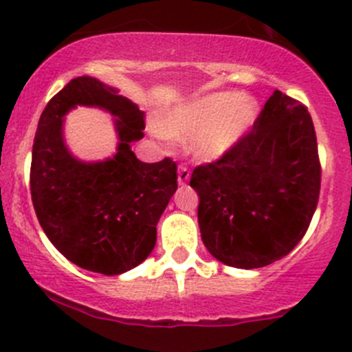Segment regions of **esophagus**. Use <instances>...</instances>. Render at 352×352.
I'll use <instances>...</instances> for the list:
<instances>
[{
	"label": "esophagus",
	"mask_w": 352,
	"mask_h": 352,
	"mask_svg": "<svg viewBox=\"0 0 352 352\" xmlns=\"http://www.w3.org/2000/svg\"><path fill=\"white\" fill-rule=\"evenodd\" d=\"M189 177H190V168L182 163V165L179 166V182L186 184L187 180H189Z\"/></svg>",
	"instance_id": "1"
}]
</instances>
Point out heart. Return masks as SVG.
<instances>
[{
  "mask_svg": "<svg viewBox=\"0 0 352 352\" xmlns=\"http://www.w3.org/2000/svg\"><path fill=\"white\" fill-rule=\"evenodd\" d=\"M258 117V104L236 91H218L173 110L163 120V138L194 136L192 151L201 160L228 153L248 134Z\"/></svg>",
  "mask_w": 352,
  "mask_h": 352,
  "instance_id": "1",
  "label": "heart"
}]
</instances>
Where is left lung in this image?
Returning <instances> with one entry per match:
<instances>
[{"mask_svg": "<svg viewBox=\"0 0 352 352\" xmlns=\"http://www.w3.org/2000/svg\"><path fill=\"white\" fill-rule=\"evenodd\" d=\"M317 134L307 105L276 90L254 127L223 156L194 168L201 239L212 257L257 269L289 254L320 196Z\"/></svg>", "mask_w": 352, "mask_h": 352, "instance_id": "8db88e82", "label": "left lung"}]
</instances>
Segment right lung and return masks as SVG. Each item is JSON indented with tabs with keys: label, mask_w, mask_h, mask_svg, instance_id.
<instances>
[{
	"label": "right lung",
	"mask_w": 352,
	"mask_h": 352,
	"mask_svg": "<svg viewBox=\"0 0 352 352\" xmlns=\"http://www.w3.org/2000/svg\"><path fill=\"white\" fill-rule=\"evenodd\" d=\"M74 104L107 108L121 143L100 164L74 160L62 141V116ZM144 113L90 76L73 78L38 119L30 165L35 214L51 243L73 264L105 276L144 261L156 243V223L177 190V163H143L129 144L144 136Z\"/></svg>",
	"instance_id": "1"
}]
</instances>
